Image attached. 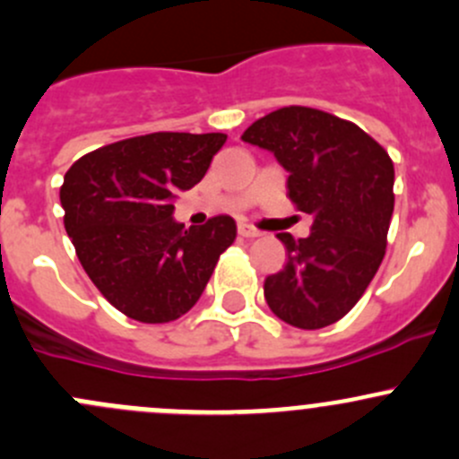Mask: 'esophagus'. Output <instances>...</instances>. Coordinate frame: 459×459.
I'll return each mask as SVG.
<instances>
[{"label": "esophagus", "mask_w": 459, "mask_h": 459, "mask_svg": "<svg viewBox=\"0 0 459 459\" xmlns=\"http://www.w3.org/2000/svg\"><path fill=\"white\" fill-rule=\"evenodd\" d=\"M238 230H239V235H242V238H251V239L262 235V230H257L255 226H251V224H239Z\"/></svg>", "instance_id": "34e87169"}]
</instances>
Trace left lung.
I'll return each instance as SVG.
<instances>
[{
	"label": "left lung",
	"instance_id": "8db88e82",
	"mask_svg": "<svg viewBox=\"0 0 459 459\" xmlns=\"http://www.w3.org/2000/svg\"><path fill=\"white\" fill-rule=\"evenodd\" d=\"M244 142L266 148L289 170L298 211L313 215L311 235L284 242V268L264 281L271 311L316 331L358 304L386 253L395 170L388 152L353 122L308 106H286L257 119Z\"/></svg>",
	"mask_w": 459,
	"mask_h": 459
}]
</instances>
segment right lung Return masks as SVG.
I'll return each instance as SVG.
<instances>
[{"instance_id": "obj_1", "label": "right lung", "mask_w": 459, "mask_h": 459, "mask_svg": "<svg viewBox=\"0 0 459 459\" xmlns=\"http://www.w3.org/2000/svg\"><path fill=\"white\" fill-rule=\"evenodd\" d=\"M224 133H151L101 146L64 175V226L86 275L124 316L164 324L191 311L221 253L235 242L229 215L184 229L175 193L206 175Z\"/></svg>"}]
</instances>
